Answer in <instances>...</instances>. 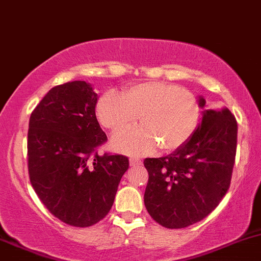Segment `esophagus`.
I'll use <instances>...</instances> for the list:
<instances>
[{"label":"esophagus","instance_id":"34e87169","mask_svg":"<svg viewBox=\"0 0 261 261\" xmlns=\"http://www.w3.org/2000/svg\"><path fill=\"white\" fill-rule=\"evenodd\" d=\"M142 161L139 158H136V156H132L129 159V165L130 167H137V165H141Z\"/></svg>","mask_w":261,"mask_h":261}]
</instances>
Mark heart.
Masks as SVG:
<instances>
[{
	"mask_svg": "<svg viewBox=\"0 0 261 261\" xmlns=\"http://www.w3.org/2000/svg\"><path fill=\"white\" fill-rule=\"evenodd\" d=\"M97 117L103 127L120 132L139 122L143 127L123 132L112 147L125 154H145L158 145L172 152L186 145L198 127L200 108L197 98L180 86L144 82L122 92L108 91L97 102Z\"/></svg>",
	"mask_w": 261,
	"mask_h": 261,
	"instance_id": "1",
	"label": "heart"
}]
</instances>
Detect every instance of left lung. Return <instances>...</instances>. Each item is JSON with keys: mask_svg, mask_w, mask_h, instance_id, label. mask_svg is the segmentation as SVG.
Wrapping results in <instances>:
<instances>
[{"mask_svg": "<svg viewBox=\"0 0 261 261\" xmlns=\"http://www.w3.org/2000/svg\"><path fill=\"white\" fill-rule=\"evenodd\" d=\"M198 105L205 106L199 96ZM238 124L228 108L205 109L189 142L169 155L144 159L149 179L144 204L168 229L208 217L228 192L237 152Z\"/></svg>", "mask_w": 261, "mask_h": 261, "instance_id": "left-lung-1", "label": "left lung"}]
</instances>
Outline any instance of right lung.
<instances>
[{
    "label": "right lung",
    "instance_id": "1",
    "mask_svg": "<svg viewBox=\"0 0 261 261\" xmlns=\"http://www.w3.org/2000/svg\"><path fill=\"white\" fill-rule=\"evenodd\" d=\"M97 100L85 81L53 87L29 124L31 184L51 214L78 228L94 225L108 214L129 167L127 156L97 153L107 141L96 117Z\"/></svg>",
    "mask_w": 261,
    "mask_h": 261
}]
</instances>
